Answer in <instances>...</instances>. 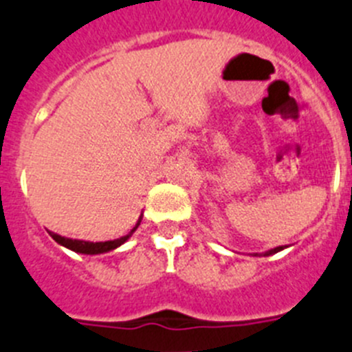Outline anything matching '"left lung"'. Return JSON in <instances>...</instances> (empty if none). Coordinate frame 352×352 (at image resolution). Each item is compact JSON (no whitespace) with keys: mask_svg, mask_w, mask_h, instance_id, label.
<instances>
[{"mask_svg":"<svg viewBox=\"0 0 352 352\" xmlns=\"http://www.w3.org/2000/svg\"><path fill=\"white\" fill-rule=\"evenodd\" d=\"M283 248H287V246H276V248H271V250H267V252H264V254H254L255 257H262V255H264V257H269V255H274V254H278V252H281L283 250Z\"/></svg>","mask_w":352,"mask_h":352,"instance_id":"1","label":"left lung"}]
</instances>
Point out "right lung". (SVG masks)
<instances>
[{
    "label": "right lung",
    "instance_id": "obj_1",
    "mask_svg": "<svg viewBox=\"0 0 352 352\" xmlns=\"http://www.w3.org/2000/svg\"><path fill=\"white\" fill-rule=\"evenodd\" d=\"M140 222H142V213H140L139 221H137L135 228L131 229L130 232H128L126 236H121V238L118 239H111V241H83V239H72V238H65V236H60V234H55V232L48 231V234L52 236V238L55 239V241L58 243L60 246H65V248H69V250L76 252V254H83V255H100V254H107V252H113L116 250L118 246H121L123 243H126L128 239L131 238V234L137 231V228L140 226Z\"/></svg>",
    "mask_w": 352,
    "mask_h": 352
}]
</instances>
